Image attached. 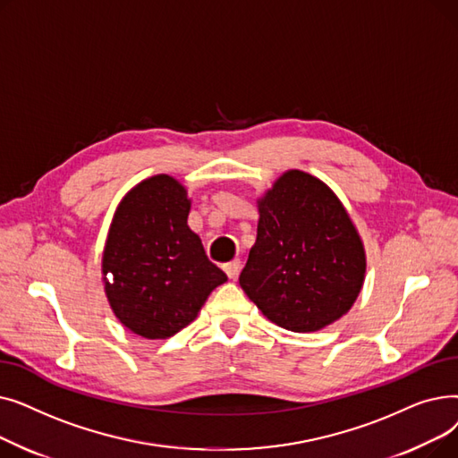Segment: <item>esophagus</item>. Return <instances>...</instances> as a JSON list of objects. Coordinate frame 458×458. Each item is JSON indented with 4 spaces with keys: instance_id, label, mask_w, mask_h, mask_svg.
I'll return each instance as SVG.
<instances>
[{
    "instance_id": "1",
    "label": "esophagus",
    "mask_w": 458,
    "mask_h": 458,
    "mask_svg": "<svg viewBox=\"0 0 458 458\" xmlns=\"http://www.w3.org/2000/svg\"><path fill=\"white\" fill-rule=\"evenodd\" d=\"M225 269V273L228 275V278H237V275H239V269H242V261L239 259H233V261H230V263H226V266L223 267Z\"/></svg>"
}]
</instances>
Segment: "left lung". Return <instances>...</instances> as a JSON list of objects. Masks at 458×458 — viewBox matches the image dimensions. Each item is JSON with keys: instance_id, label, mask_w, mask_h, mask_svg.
I'll list each match as a JSON object with an SVG mask.
<instances>
[{"instance_id": "1", "label": "left lung", "mask_w": 458, "mask_h": 458, "mask_svg": "<svg viewBox=\"0 0 458 458\" xmlns=\"http://www.w3.org/2000/svg\"><path fill=\"white\" fill-rule=\"evenodd\" d=\"M258 233L239 275L275 325L316 332L344 318L366 280V249L338 195L290 168L256 200Z\"/></svg>"}]
</instances>
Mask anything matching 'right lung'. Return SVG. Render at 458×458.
<instances>
[{
	"mask_svg": "<svg viewBox=\"0 0 458 458\" xmlns=\"http://www.w3.org/2000/svg\"><path fill=\"white\" fill-rule=\"evenodd\" d=\"M191 199L176 178L156 174L114 209L102 254V282L114 318L144 340H165L197 319L228 276L187 225Z\"/></svg>",
	"mask_w": 458,
	"mask_h": 458,
	"instance_id": "right-lung-1",
	"label": "right lung"
}]
</instances>
